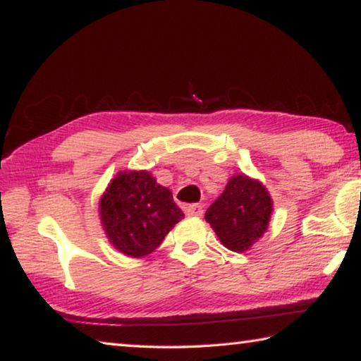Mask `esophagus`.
<instances>
[{"mask_svg": "<svg viewBox=\"0 0 361 361\" xmlns=\"http://www.w3.org/2000/svg\"><path fill=\"white\" fill-rule=\"evenodd\" d=\"M202 213H204V209L202 205L199 204H191L186 207V215L189 216H202Z\"/></svg>", "mask_w": 361, "mask_h": 361, "instance_id": "1", "label": "esophagus"}]
</instances>
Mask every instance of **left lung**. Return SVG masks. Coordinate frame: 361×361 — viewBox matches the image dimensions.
<instances>
[{
	"mask_svg": "<svg viewBox=\"0 0 361 361\" xmlns=\"http://www.w3.org/2000/svg\"><path fill=\"white\" fill-rule=\"evenodd\" d=\"M272 215V199L261 181L234 175L221 195L205 212L226 248L242 253L264 234Z\"/></svg>",
	"mask_w": 361,
	"mask_h": 361,
	"instance_id": "1",
	"label": "left lung"
}]
</instances>
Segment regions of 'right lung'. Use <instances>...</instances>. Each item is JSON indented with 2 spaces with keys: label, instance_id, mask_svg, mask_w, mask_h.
<instances>
[{
  "label": "right lung",
  "instance_id": "obj_1",
  "mask_svg": "<svg viewBox=\"0 0 361 361\" xmlns=\"http://www.w3.org/2000/svg\"><path fill=\"white\" fill-rule=\"evenodd\" d=\"M99 212L109 242L132 258L154 252L185 218L170 189L157 185L146 170L116 175L102 195Z\"/></svg>",
  "mask_w": 361,
  "mask_h": 361
}]
</instances>
